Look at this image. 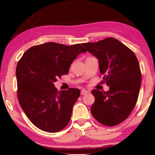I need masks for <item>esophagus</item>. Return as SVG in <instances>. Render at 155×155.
Wrapping results in <instances>:
<instances>
[{"instance_id":"1","label":"esophagus","mask_w":155,"mask_h":155,"mask_svg":"<svg viewBox=\"0 0 155 155\" xmlns=\"http://www.w3.org/2000/svg\"><path fill=\"white\" fill-rule=\"evenodd\" d=\"M87 93H88V91H85V90H82V91H81V94L83 95H85V94H87Z\"/></svg>"}]
</instances>
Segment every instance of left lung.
<instances>
[{
    "label": "left lung",
    "instance_id": "1",
    "mask_svg": "<svg viewBox=\"0 0 155 155\" xmlns=\"http://www.w3.org/2000/svg\"><path fill=\"white\" fill-rule=\"evenodd\" d=\"M83 46L98 58L103 83L110 87L106 92L93 90L91 114L103 125H118L129 117L138 99L142 81L138 60L130 49L112 37Z\"/></svg>",
    "mask_w": 155,
    "mask_h": 155
}]
</instances>
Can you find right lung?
<instances>
[{
	"label": "right lung",
	"mask_w": 155,
	"mask_h": 155,
	"mask_svg": "<svg viewBox=\"0 0 155 155\" xmlns=\"http://www.w3.org/2000/svg\"><path fill=\"white\" fill-rule=\"evenodd\" d=\"M80 44L67 46L48 42L34 46L16 67L17 96L25 114L41 130L54 133L68 125L79 89L58 91L54 83L67 74L78 55L86 52Z\"/></svg>",
	"instance_id": "obj_1"
}]
</instances>
